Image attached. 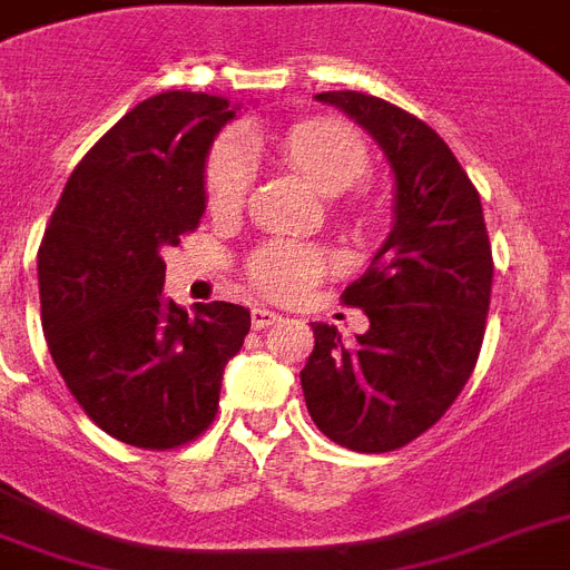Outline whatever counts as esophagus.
Segmentation results:
<instances>
[{
  "instance_id": "1",
  "label": "esophagus",
  "mask_w": 570,
  "mask_h": 570,
  "mask_svg": "<svg viewBox=\"0 0 570 570\" xmlns=\"http://www.w3.org/2000/svg\"><path fill=\"white\" fill-rule=\"evenodd\" d=\"M277 320H281V316H277L275 311H268V307H254V311H250V325H254L257 331L275 325Z\"/></svg>"
}]
</instances>
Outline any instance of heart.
Returning <instances> with one entry per match:
<instances>
[{"label":"heart","mask_w":570,"mask_h":570,"mask_svg":"<svg viewBox=\"0 0 570 570\" xmlns=\"http://www.w3.org/2000/svg\"><path fill=\"white\" fill-rule=\"evenodd\" d=\"M286 159L325 195L355 186L370 168V150L355 129L340 120H302L281 138ZM254 154L242 136L215 141L206 159V204L213 213H230L248 191ZM331 266L328 254L295 242H268L248 259L250 284L275 298H293L322 277Z\"/></svg>","instance_id":"heart-1"}]
</instances>
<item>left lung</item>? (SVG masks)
Wrapping results in <instances>:
<instances>
[{"mask_svg":"<svg viewBox=\"0 0 570 570\" xmlns=\"http://www.w3.org/2000/svg\"><path fill=\"white\" fill-rule=\"evenodd\" d=\"M316 100L346 111L375 138L393 171V227L343 302L370 328L346 343L313 322L302 390L313 423L340 446L390 452L432 429L476 366L494 259L479 191L438 132L361 91Z\"/></svg>","mask_w":570,"mask_h":570,"instance_id":"8db88e82","label":"left lung"}]
</instances>
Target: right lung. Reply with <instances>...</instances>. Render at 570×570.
Masks as SVG:
<instances>
[{
    "label": "right lung",
    "instance_id": "1",
    "mask_svg": "<svg viewBox=\"0 0 570 570\" xmlns=\"http://www.w3.org/2000/svg\"><path fill=\"white\" fill-rule=\"evenodd\" d=\"M239 106L165 91L138 102L85 154L38 250L40 325L85 414L138 450H174L213 423L248 307L165 295L163 250L206 209L213 138Z\"/></svg>",
    "mask_w": 570,
    "mask_h": 570
}]
</instances>
